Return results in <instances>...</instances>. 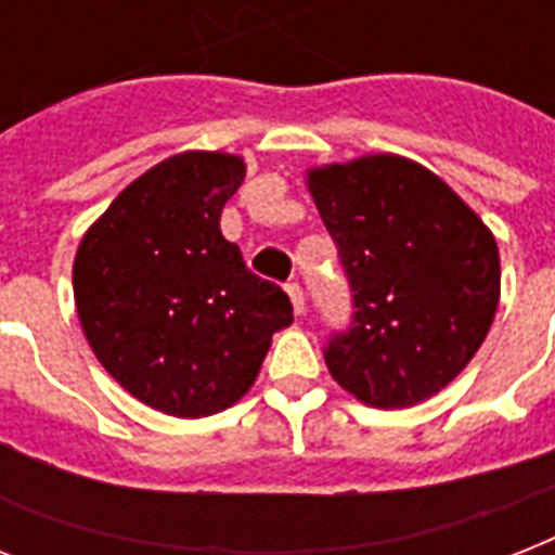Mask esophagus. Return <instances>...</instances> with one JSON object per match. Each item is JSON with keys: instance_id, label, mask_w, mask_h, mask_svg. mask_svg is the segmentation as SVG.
Listing matches in <instances>:
<instances>
[{"instance_id": "1", "label": "esophagus", "mask_w": 555, "mask_h": 555, "mask_svg": "<svg viewBox=\"0 0 555 555\" xmlns=\"http://www.w3.org/2000/svg\"><path fill=\"white\" fill-rule=\"evenodd\" d=\"M287 296H291V302H294V311L305 313V291L299 282H287Z\"/></svg>"}]
</instances>
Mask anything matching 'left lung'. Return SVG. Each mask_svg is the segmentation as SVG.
<instances>
[{"label":"left lung","mask_w":555,"mask_h":555,"mask_svg":"<svg viewBox=\"0 0 555 555\" xmlns=\"http://www.w3.org/2000/svg\"><path fill=\"white\" fill-rule=\"evenodd\" d=\"M351 285V328L325 346L331 377L374 409L438 395L481 348L501 294L499 244L435 172L365 155L308 172Z\"/></svg>","instance_id":"8db88e82"}]
</instances>
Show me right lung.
<instances>
[{
	"instance_id": "obj_1",
	"label": "right lung",
	"mask_w": 555,
	"mask_h": 555,
	"mask_svg": "<svg viewBox=\"0 0 555 555\" xmlns=\"http://www.w3.org/2000/svg\"><path fill=\"white\" fill-rule=\"evenodd\" d=\"M244 160L181 152L126 186L82 235L74 302L91 351L141 403L176 417L233 405L294 305L221 235Z\"/></svg>"
}]
</instances>
